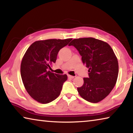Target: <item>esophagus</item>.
I'll return each instance as SVG.
<instances>
[{"instance_id":"34e87169","label":"esophagus","mask_w":133,"mask_h":133,"mask_svg":"<svg viewBox=\"0 0 133 133\" xmlns=\"http://www.w3.org/2000/svg\"><path fill=\"white\" fill-rule=\"evenodd\" d=\"M68 77L69 78H75V76H71V75H68Z\"/></svg>"}]
</instances>
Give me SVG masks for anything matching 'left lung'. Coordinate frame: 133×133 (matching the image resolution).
<instances>
[{
  "mask_svg": "<svg viewBox=\"0 0 133 133\" xmlns=\"http://www.w3.org/2000/svg\"><path fill=\"white\" fill-rule=\"evenodd\" d=\"M73 46L82 56L83 64L89 68L88 78L78 87L80 96L89 102L97 103L109 95L116 85L118 74L117 58L111 46L93 37L75 39Z\"/></svg>",
  "mask_w": 133,
  "mask_h": 133,
  "instance_id": "8db88e82",
  "label": "left lung"
}]
</instances>
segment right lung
<instances>
[{
	"label": "right lung",
	"instance_id": "add662e5",
	"mask_svg": "<svg viewBox=\"0 0 133 133\" xmlns=\"http://www.w3.org/2000/svg\"><path fill=\"white\" fill-rule=\"evenodd\" d=\"M71 40H38L26 50L21 62V77L27 92L36 102L47 104L60 95L67 76L48 70L56 62L59 50Z\"/></svg>",
	"mask_w": 133,
	"mask_h": 133
}]
</instances>
